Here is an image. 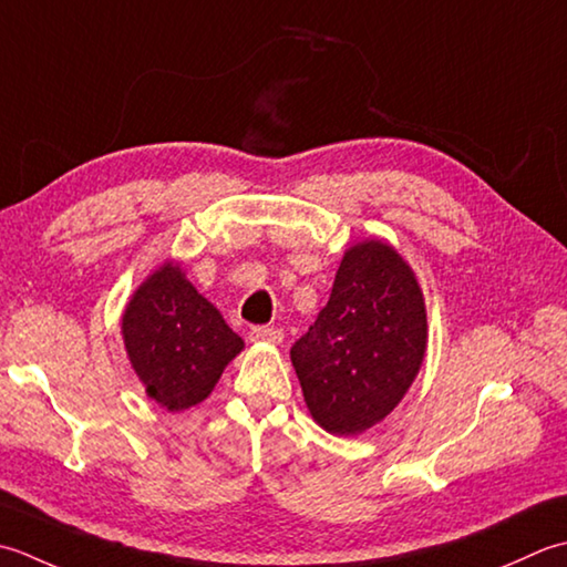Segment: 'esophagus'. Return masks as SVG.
Returning <instances> with one entry per match:
<instances>
[{
    "label": "esophagus",
    "instance_id": "esophagus-1",
    "mask_svg": "<svg viewBox=\"0 0 567 567\" xmlns=\"http://www.w3.org/2000/svg\"><path fill=\"white\" fill-rule=\"evenodd\" d=\"M249 340L251 342H261V344H279L284 340V332L279 328L259 326V328H251L249 330Z\"/></svg>",
    "mask_w": 567,
    "mask_h": 567
}]
</instances>
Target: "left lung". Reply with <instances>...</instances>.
Segmentation results:
<instances>
[{"label": "left lung", "mask_w": 567, "mask_h": 567, "mask_svg": "<svg viewBox=\"0 0 567 567\" xmlns=\"http://www.w3.org/2000/svg\"><path fill=\"white\" fill-rule=\"evenodd\" d=\"M429 313L411 264L384 239L344 249L328 306L291 348L322 431L360 435L394 411L421 372Z\"/></svg>", "instance_id": "8db88e82"}]
</instances>
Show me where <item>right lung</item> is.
<instances>
[{
	"label": "right lung",
	"instance_id": "right-lung-1",
	"mask_svg": "<svg viewBox=\"0 0 567 567\" xmlns=\"http://www.w3.org/2000/svg\"><path fill=\"white\" fill-rule=\"evenodd\" d=\"M122 340L146 396L171 413L210 396L225 367L245 350L176 259L148 274L126 300Z\"/></svg>",
	"mask_w": 567,
	"mask_h": 567
}]
</instances>
